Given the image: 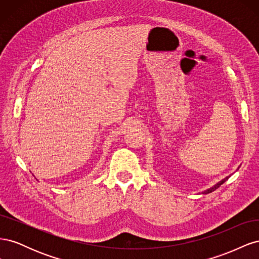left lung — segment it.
<instances>
[{
    "mask_svg": "<svg viewBox=\"0 0 259 259\" xmlns=\"http://www.w3.org/2000/svg\"><path fill=\"white\" fill-rule=\"evenodd\" d=\"M229 177H230V176H228V177H226V178H224L223 180H221V182H219V183H217V184H216V185H214L213 187H210V188H209V189H207V190H205V191H203L202 193H203V194H207V193H210V192H213V191H215V190L217 189V188H218L219 186H222V185H223V184H224V183L226 182V180H227V179H228Z\"/></svg>",
    "mask_w": 259,
    "mask_h": 259,
    "instance_id": "obj_1",
    "label": "left lung"
}]
</instances>
